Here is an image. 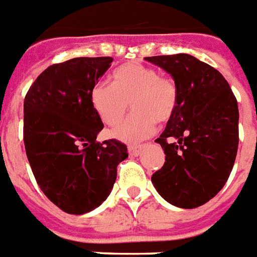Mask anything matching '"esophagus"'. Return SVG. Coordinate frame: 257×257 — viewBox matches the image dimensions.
<instances>
[{
    "label": "esophagus",
    "instance_id": "obj_1",
    "mask_svg": "<svg viewBox=\"0 0 257 257\" xmlns=\"http://www.w3.org/2000/svg\"><path fill=\"white\" fill-rule=\"evenodd\" d=\"M142 147L141 146H130L128 147V152H130L131 156H138V155L141 154Z\"/></svg>",
    "mask_w": 257,
    "mask_h": 257
}]
</instances>
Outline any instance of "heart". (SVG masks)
<instances>
[{
  "mask_svg": "<svg viewBox=\"0 0 257 257\" xmlns=\"http://www.w3.org/2000/svg\"><path fill=\"white\" fill-rule=\"evenodd\" d=\"M111 81L97 84L90 93V99L95 113L110 127L122 123L131 103L133 115L126 123L111 131L115 139L138 143L154 133L156 122L165 123L175 114V82L160 76L155 68L127 63L113 72Z\"/></svg>",
  "mask_w": 257,
  "mask_h": 257,
  "instance_id": "obj_1",
  "label": "heart"
}]
</instances>
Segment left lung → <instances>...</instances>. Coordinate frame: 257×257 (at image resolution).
Here are the masks:
<instances>
[{"mask_svg":"<svg viewBox=\"0 0 257 257\" xmlns=\"http://www.w3.org/2000/svg\"><path fill=\"white\" fill-rule=\"evenodd\" d=\"M172 76L177 89L175 114L156 139L165 163L151 177L173 206L194 209L218 194L234 167L239 110L226 78L188 54L144 57Z\"/></svg>","mask_w":257,"mask_h":257,"instance_id":"left-lung-1","label":"left lung"}]
</instances>
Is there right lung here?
Listing matches in <instances>:
<instances>
[{
  "label": "right lung",
  "instance_id": "obj_1",
  "mask_svg": "<svg viewBox=\"0 0 257 257\" xmlns=\"http://www.w3.org/2000/svg\"><path fill=\"white\" fill-rule=\"evenodd\" d=\"M111 57H76L48 67L23 103V141L38 185L68 214H85L109 197L116 167L128 158L115 139L95 141L103 123L90 93Z\"/></svg>",
  "mask_w": 257,
  "mask_h": 257
}]
</instances>
